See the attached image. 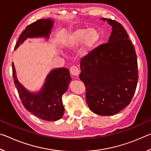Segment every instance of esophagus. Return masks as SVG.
<instances>
[{
    "mask_svg": "<svg viewBox=\"0 0 151 151\" xmlns=\"http://www.w3.org/2000/svg\"><path fill=\"white\" fill-rule=\"evenodd\" d=\"M70 74L73 76H77L79 75V70L78 67L76 66H72L70 67Z\"/></svg>",
    "mask_w": 151,
    "mask_h": 151,
    "instance_id": "esophagus-1",
    "label": "esophagus"
}]
</instances>
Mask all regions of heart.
<instances>
[{"label": "heart", "instance_id": "b5f03b06", "mask_svg": "<svg viewBox=\"0 0 151 151\" xmlns=\"http://www.w3.org/2000/svg\"><path fill=\"white\" fill-rule=\"evenodd\" d=\"M100 36L96 30L91 29H79L70 35L67 45L69 47H76L84 42L81 55L85 56L95 47Z\"/></svg>", "mask_w": 151, "mask_h": 151}]
</instances>
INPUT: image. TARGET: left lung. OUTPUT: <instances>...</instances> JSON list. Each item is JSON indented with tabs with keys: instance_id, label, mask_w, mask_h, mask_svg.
Listing matches in <instances>:
<instances>
[{
	"instance_id": "8db88e82",
	"label": "left lung",
	"mask_w": 151,
	"mask_h": 151,
	"mask_svg": "<svg viewBox=\"0 0 151 151\" xmlns=\"http://www.w3.org/2000/svg\"><path fill=\"white\" fill-rule=\"evenodd\" d=\"M108 42L82 58L79 76L86 87V101L95 114L114 115L131 103L139 73L136 52L124 28L116 20Z\"/></svg>"
}]
</instances>
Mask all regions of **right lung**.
<instances>
[{
	"instance_id": "add662e5",
	"label": "right lung",
	"mask_w": 151,
	"mask_h": 151,
	"mask_svg": "<svg viewBox=\"0 0 151 151\" xmlns=\"http://www.w3.org/2000/svg\"><path fill=\"white\" fill-rule=\"evenodd\" d=\"M53 22L50 19H40L28 25L20 34L14 49L27 38L45 37L48 39ZM12 66L14 85L24 108L45 121H55L62 118L65 112L62 96L67 91L68 84L71 81L69 70L59 68L51 70L41 90L37 93H33L27 91L19 83L13 63Z\"/></svg>"
}]
</instances>
